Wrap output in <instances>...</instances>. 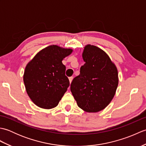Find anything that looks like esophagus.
<instances>
[{
    "label": "esophagus",
    "mask_w": 146,
    "mask_h": 146,
    "mask_svg": "<svg viewBox=\"0 0 146 146\" xmlns=\"http://www.w3.org/2000/svg\"><path fill=\"white\" fill-rule=\"evenodd\" d=\"M73 79V76H70V77H69V80H70V83H71V82H72Z\"/></svg>",
    "instance_id": "1"
}]
</instances>
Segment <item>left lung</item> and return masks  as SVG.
Masks as SVG:
<instances>
[{"label":"left lung","instance_id":"8db88e82","mask_svg":"<svg viewBox=\"0 0 146 146\" xmlns=\"http://www.w3.org/2000/svg\"><path fill=\"white\" fill-rule=\"evenodd\" d=\"M82 58L85 64L71 82V92L83 110L98 112L108 106L115 94L117 68L106 52L94 45L85 46Z\"/></svg>","mask_w":146,"mask_h":146}]
</instances>
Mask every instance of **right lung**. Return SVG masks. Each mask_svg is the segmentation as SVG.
I'll return each instance as SVG.
<instances>
[{
	"label": "right lung",
	"instance_id": "right-lung-1",
	"mask_svg": "<svg viewBox=\"0 0 146 146\" xmlns=\"http://www.w3.org/2000/svg\"><path fill=\"white\" fill-rule=\"evenodd\" d=\"M72 52V49L51 45L39 51L27 64L24 85L31 100L38 107H56L67 91L70 82L62 61Z\"/></svg>",
	"mask_w": 146,
	"mask_h": 146
}]
</instances>
